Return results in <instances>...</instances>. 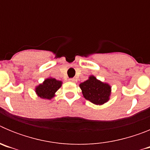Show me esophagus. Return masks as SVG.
<instances>
[{
    "instance_id": "1",
    "label": "esophagus",
    "mask_w": 150,
    "mask_h": 150,
    "mask_svg": "<svg viewBox=\"0 0 150 150\" xmlns=\"http://www.w3.org/2000/svg\"><path fill=\"white\" fill-rule=\"evenodd\" d=\"M69 81H70V82H74V81H75V79H74V78H70V79H69Z\"/></svg>"
}]
</instances>
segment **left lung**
Masks as SVG:
<instances>
[{
    "instance_id": "left-lung-1",
    "label": "left lung",
    "mask_w": 150,
    "mask_h": 150,
    "mask_svg": "<svg viewBox=\"0 0 150 150\" xmlns=\"http://www.w3.org/2000/svg\"><path fill=\"white\" fill-rule=\"evenodd\" d=\"M79 87L85 98L93 104L101 105L109 100L111 87L109 84L97 79L94 76H89L86 81L80 83Z\"/></svg>"
}]
</instances>
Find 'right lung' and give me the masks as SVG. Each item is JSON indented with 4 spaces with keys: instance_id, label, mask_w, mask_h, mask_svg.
<instances>
[{
    "instance_id": "1",
    "label": "right lung",
    "mask_w": 150,
    "mask_h": 150,
    "mask_svg": "<svg viewBox=\"0 0 150 150\" xmlns=\"http://www.w3.org/2000/svg\"><path fill=\"white\" fill-rule=\"evenodd\" d=\"M62 82L54 78L45 79L42 84L36 87L37 95L43 99H51L55 96V93L62 86Z\"/></svg>"
}]
</instances>
